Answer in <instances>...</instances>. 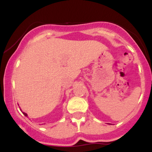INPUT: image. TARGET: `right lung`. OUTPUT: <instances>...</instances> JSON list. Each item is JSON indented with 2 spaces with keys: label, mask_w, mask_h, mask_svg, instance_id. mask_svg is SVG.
Returning a JSON list of instances; mask_svg holds the SVG:
<instances>
[{
  "label": "right lung",
  "mask_w": 152,
  "mask_h": 152,
  "mask_svg": "<svg viewBox=\"0 0 152 152\" xmlns=\"http://www.w3.org/2000/svg\"><path fill=\"white\" fill-rule=\"evenodd\" d=\"M23 114L24 115H25V116H28V115H27V114H26V113H24V112H23Z\"/></svg>",
  "instance_id": "right-lung-1"
}]
</instances>
